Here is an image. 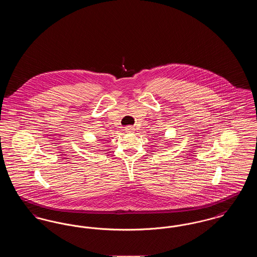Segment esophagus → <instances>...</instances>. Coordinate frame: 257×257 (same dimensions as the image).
I'll list each match as a JSON object with an SVG mask.
<instances>
[{"mask_svg":"<svg viewBox=\"0 0 257 257\" xmlns=\"http://www.w3.org/2000/svg\"><path fill=\"white\" fill-rule=\"evenodd\" d=\"M134 127H133V126H131V125L126 126V127H125V131H126V132H128V133H132V132H134Z\"/></svg>","mask_w":257,"mask_h":257,"instance_id":"obj_1","label":"esophagus"}]
</instances>
